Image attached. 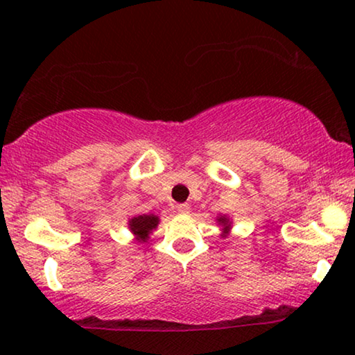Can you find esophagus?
<instances>
[{
	"label": "esophagus",
	"instance_id": "obj_1",
	"mask_svg": "<svg viewBox=\"0 0 355 355\" xmlns=\"http://www.w3.org/2000/svg\"><path fill=\"white\" fill-rule=\"evenodd\" d=\"M176 208H178L179 213H182V215H184V213H189V210H191V207H189L187 203H179Z\"/></svg>",
	"mask_w": 355,
	"mask_h": 355
}]
</instances>
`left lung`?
<instances>
[{
  "instance_id": "1",
  "label": "left lung",
  "mask_w": 355,
  "mask_h": 355,
  "mask_svg": "<svg viewBox=\"0 0 355 355\" xmlns=\"http://www.w3.org/2000/svg\"><path fill=\"white\" fill-rule=\"evenodd\" d=\"M218 221H220V223H223V225H225V227H230V225H227V220H226V218H225V216H223V218H220V220H218Z\"/></svg>"
}]
</instances>
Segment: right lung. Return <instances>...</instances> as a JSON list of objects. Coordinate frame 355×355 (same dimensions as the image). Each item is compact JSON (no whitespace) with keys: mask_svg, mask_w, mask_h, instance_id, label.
<instances>
[{"mask_svg":"<svg viewBox=\"0 0 355 355\" xmlns=\"http://www.w3.org/2000/svg\"><path fill=\"white\" fill-rule=\"evenodd\" d=\"M157 225H158V216L155 215H140V216L132 218V220L129 221L130 231H132L135 236H139V239L142 241L147 239L148 232L152 231L153 227H157Z\"/></svg>","mask_w":355,"mask_h":355,"instance_id":"obj_1","label":"right lung"}]
</instances>
